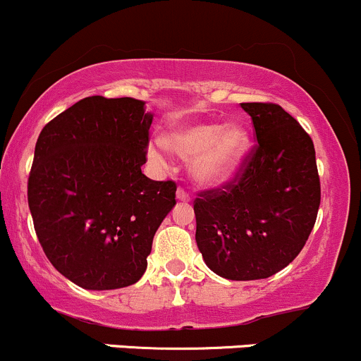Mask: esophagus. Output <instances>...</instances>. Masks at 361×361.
<instances>
[{"label": "esophagus", "mask_w": 361, "mask_h": 361, "mask_svg": "<svg viewBox=\"0 0 361 361\" xmlns=\"http://www.w3.org/2000/svg\"><path fill=\"white\" fill-rule=\"evenodd\" d=\"M177 200H179V201H189V200H191V196H189V192L185 191L184 188H179V189H177Z\"/></svg>", "instance_id": "1"}]
</instances>
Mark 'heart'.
<instances>
[{"label": "heart", "instance_id": "heart-1", "mask_svg": "<svg viewBox=\"0 0 361 361\" xmlns=\"http://www.w3.org/2000/svg\"><path fill=\"white\" fill-rule=\"evenodd\" d=\"M250 145V135L239 123H191L170 130L165 142L157 139L149 145V158L166 165V146L184 158H192L191 172L204 184H216L232 176L241 164Z\"/></svg>", "mask_w": 361, "mask_h": 361}]
</instances>
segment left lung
<instances>
[{
    "mask_svg": "<svg viewBox=\"0 0 361 361\" xmlns=\"http://www.w3.org/2000/svg\"><path fill=\"white\" fill-rule=\"evenodd\" d=\"M257 145L238 172L195 200L196 243L204 263L231 281L267 279L303 250L320 207L315 146L275 103H241Z\"/></svg>",
    "mask_w": 361,
    "mask_h": 361,
    "instance_id": "obj_1",
    "label": "left lung"
}]
</instances>
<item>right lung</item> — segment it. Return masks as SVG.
<instances>
[{
    "label": "right lung",
    "mask_w": 361,
    "mask_h": 361,
    "mask_svg": "<svg viewBox=\"0 0 361 361\" xmlns=\"http://www.w3.org/2000/svg\"><path fill=\"white\" fill-rule=\"evenodd\" d=\"M151 122L139 99L89 96L37 137L27 180L34 228L51 265L80 288L135 284L176 204V182L141 172Z\"/></svg>",
    "instance_id": "1"
}]
</instances>
